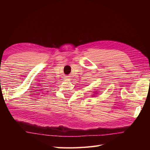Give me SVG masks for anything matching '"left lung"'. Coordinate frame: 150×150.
<instances>
[{
  "mask_svg": "<svg viewBox=\"0 0 150 150\" xmlns=\"http://www.w3.org/2000/svg\"><path fill=\"white\" fill-rule=\"evenodd\" d=\"M98 95V92H97V91H96V93H95V94H93V95H92V96H96V95Z\"/></svg>",
  "mask_w": 150,
  "mask_h": 150,
  "instance_id": "obj_1",
  "label": "left lung"
}]
</instances>
